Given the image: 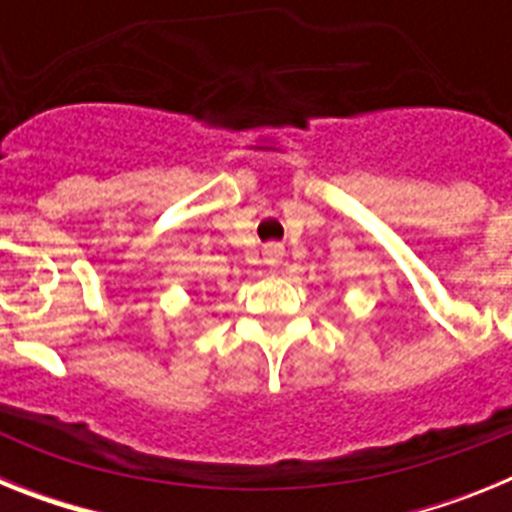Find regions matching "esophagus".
<instances>
[{
    "instance_id": "obj_1",
    "label": "esophagus",
    "mask_w": 512,
    "mask_h": 512,
    "mask_svg": "<svg viewBox=\"0 0 512 512\" xmlns=\"http://www.w3.org/2000/svg\"><path fill=\"white\" fill-rule=\"evenodd\" d=\"M264 253H266V264L277 266L279 259H282V246H279V243H269V246L264 248Z\"/></svg>"
}]
</instances>
